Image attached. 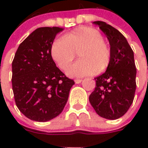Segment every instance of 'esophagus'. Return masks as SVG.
I'll return each mask as SVG.
<instances>
[{
  "instance_id": "obj_1",
  "label": "esophagus",
  "mask_w": 148,
  "mask_h": 148,
  "mask_svg": "<svg viewBox=\"0 0 148 148\" xmlns=\"http://www.w3.org/2000/svg\"><path fill=\"white\" fill-rule=\"evenodd\" d=\"M82 81V80L81 79H76V80H74V82H75V84H80Z\"/></svg>"
}]
</instances>
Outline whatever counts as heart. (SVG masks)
<instances>
[{"mask_svg":"<svg viewBox=\"0 0 148 148\" xmlns=\"http://www.w3.org/2000/svg\"><path fill=\"white\" fill-rule=\"evenodd\" d=\"M78 52L79 60L71 65L67 74L82 77L101 73L110 64L111 51L101 32L90 27H81L56 39L51 47L53 61L61 70H66Z\"/></svg>","mask_w":148,"mask_h":148,"instance_id":"obj_1","label":"heart"}]
</instances>
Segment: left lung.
<instances>
[{"mask_svg":"<svg viewBox=\"0 0 148 148\" xmlns=\"http://www.w3.org/2000/svg\"><path fill=\"white\" fill-rule=\"evenodd\" d=\"M108 38L111 51L110 64L95 77L96 87L89 101L99 116L109 120L122 117L133 103L136 90L134 52L119 31L103 21H95Z\"/></svg>","mask_w":148,"mask_h":148,"instance_id":"obj_1","label":"left lung"}]
</instances>
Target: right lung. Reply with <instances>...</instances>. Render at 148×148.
I'll return each mask as SVG.
<instances>
[{
	"label": "right lung",
	"mask_w": 148,
	"mask_h": 148,
	"mask_svg": "<svg viewBox=\"0 0 148 148\" xmlns=\"http://www.w3.org/2000/svg\"><path fill=\"white\" fill-rule=\"evenodd\" d=\"M64 29L39 27L17 48L12 62V88L16 105L27 118L48 121L60 114L74 81L65 76L51 58L56 35Z\"/></svg>",
	"instance_id": "obj_1"
}]
</instances>
